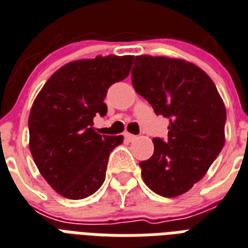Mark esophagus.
<instances>
[{
	"instance_id": "esophagus-1",
	"label": "esophagus",
	"mask_w": 248,
	"mask_h": 248,
	"mask_svg": "<svg viewBox=\"0 0 248 248\" xmlns=\"http://www.w3.org/2000/svg\"><path fill=\"white\" fill-rule=\"evenodd\" d=\"M124 138H126L127 140L132 141V140H135V139H137V135H132V134H128V132H124Z\"/></svg>"
}]
</instances>
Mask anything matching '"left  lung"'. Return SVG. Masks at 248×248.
Returning a JSON list of instances; mask_svg holds the SVG:
<instances>
[{
  "instance_id": "8db88e82",
  "label": "left lung",
  "mask_w": 248,
  "mask_h": 248,
  "mask_svg": "<svg viewBox=\"0 0 248 248\" xmlns=\"http://www.w3.org/2000/svg\"><path fill=\"white\" fill-rule=\"evenodd\" d=\"M131 80L155 113L169 118L168 140L155 138L152 157L139 162L143 181L158 195H182L224 147V101L203 70L179 58L137 56Z\"/></svg>"
}]
</instances>
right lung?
I'll return each instance as SVG.
<instances>
[{
	"label": "right lung",
	"mask_w": 248,
	"mask_h": 248,
	"mask_svg": "<svg viewBox=\"0 0 248 248\" xmlns=\"http://www.w3.org/2000/svg\"><path fill=\"white\" fill-rule=\"evenodd\" d=\"M132 56H97L66 63L48 79L28 118L30 151L40 174L67 199H84L105 181L108 158L124 137L94 131L113 83L127 78Z\"/></svg>",
	"instance_id": "add662e5"
}]
</instances>
